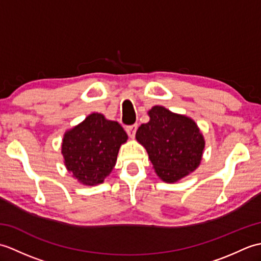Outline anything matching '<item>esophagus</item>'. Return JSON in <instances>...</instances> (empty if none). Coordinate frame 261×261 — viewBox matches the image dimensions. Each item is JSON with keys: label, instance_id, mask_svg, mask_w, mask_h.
<instances>
[{"label": "esophagus", "instance_id": "1", "mask_svg": "<svg viewBox=\"0 0 261 261\" xmlns=\"http://www.w3.org/2000/svg\"><path fill=\"white\" fill-rule=\"evenodd\" d=\"M137 129H138V125L137 124H132V125H127L125 127V131H126V134L129 135L130 138H135Z\"/></svg>", "mask_w": 261, "mask_h": 261}]
</instances>
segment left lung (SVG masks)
Returning a JSON list of instances; mask_svg holds the SVG:
<instances>
[{
	"label": "left lung",
	"mask_w": 261,
	"mask_h": 261,
	"mask_svg": "<svg viewBox=\"0 0 261 261\" xmlns=\"http://www.w3.org/2000/svg\"><path fill=\"white\" fill-rule=\"evenodd\" d=\"M149 116L150 121L139 126L136 138L147 149L160 178L175 182L195 170L205 145L195 122L163 107H153Z\"/></svg>",
	"instance_id": "left-lung-1"
}]
</instances>
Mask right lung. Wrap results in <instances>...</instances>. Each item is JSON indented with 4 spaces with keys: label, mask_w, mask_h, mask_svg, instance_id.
I'll return each instance as SVG.
<instances>
[{
    "label": "right lung",
    "mask_w": 261,
    "mask_h": 261,
    "mask_svg": "<svg viewBox=\"0 0 261 261\" xmlns=\"http://www.w3.org/2000/svg\"><path fill=\"white\" fill-rule=\"evenodd\" d=\"M126 139L118 122L98 113L88 115L64 137L66 167L84 185L101 184L115 166L119 148Z\"/></svg>",
    "instance_id": "add662e5"
}]
</instances>
